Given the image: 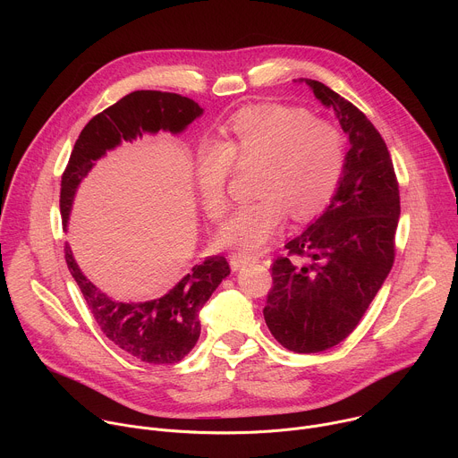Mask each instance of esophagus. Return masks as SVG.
<instances>
[{"mask_svg":"<svg viewBox=\"0 0 458 458\" xmlns=\"http://www.w3.org/2000/svg\"><path fill=\"white\" fill-rule=\"evenodd\" d=\"M255 260H259L257 255H250V253H233V255H230V267H232V270H241V268H244L248 263H255Z\"/></svg>","mask_w":458,"mask_h":458,"instance_id":"esophagus-1","label":"esophagus"}]
</instances>
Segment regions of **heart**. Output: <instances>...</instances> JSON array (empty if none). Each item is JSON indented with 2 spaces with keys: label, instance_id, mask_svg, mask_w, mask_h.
Instances as JSON below:
<instances>
[{
  "label": "heart",
  "instance_id": "heart-1",
  "mask_svg": "<svg viewBox=\"0 0 458 458\" xmlns=\"http://www.w3.org/2000/svg\"><path fill=\"white\" fill-rule=\"evenodd\" d=\"M253 193L219 228L223 246L251 253L284 225L320 214L339 190L346 170V136L330 119L286 103L255 105L237 112L219 145L201 152L195 181L207 214L221 219L228 210L226 182L235 168L255 166Z\"/></svg>",
  "mask_w": 458,
  "mask_h": 458
}]
</instances>
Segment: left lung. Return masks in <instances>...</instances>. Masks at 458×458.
I'll return each instance as SVG.
<instances>
[{
  "mask_svg": "<svg viewBox=\"0 0 458 458\" xmlns=\"http://www.w3.org/2000/svg\"><path fill=\"white\" fill-rule=\"evenodd\" d=\"M304 81L335 110L352 148L330 207L270 267L263 313L277 343L317 353L357 328L394 267L401 195L389 150L364 112L320 81ZM293 256L309 260L299 266Z\"/></svg>",
  "mask_w": 458,
  "mask_h": 458,
  "instance_id": "obj_1",
  "label": "left lung"
}]
</instances>
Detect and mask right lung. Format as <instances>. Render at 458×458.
I'll list each match as a JSON object with an SVG mask.
<instances>
[{
  "label": "right lung",
  "mask_w": 458,
  "mask_h": 458,
  "mask_svg": "<svg viewBox=\"0 0 458 458\" xmlns=\"http://www.w3.org/2000/svg\"><path fill=\"white\" fill-rule=\"evenodd\" d=\"M201 114L203 108L198 103L181 94L136 90L94 115L81 130L61 175L59 208L63 228H67L80 181L106 150L119 145L121 140H136L143 132H181ZM64 260L101 332L130 357L148 364H174L195 346L201 334L199 310L230 274L228 260L223 255H208L165 297L126 304L101 293L81 274L67 244Z\"/></svg>",
  "instance_id": "add662e5"
}]
</instances>
